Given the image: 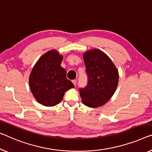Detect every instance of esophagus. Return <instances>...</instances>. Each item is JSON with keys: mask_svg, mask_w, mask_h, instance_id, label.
I'll use <instances>...</instances> for the list:
<instances>
[{"mask_svg": "<svg viewBox=\"0 0 152 152\" xmlns=\"http://www.w3.org/2000/svg\"><path fill=\"white\" fill-rule=\"evenodd\" d=\"M72 83H73L74 86H76V83H77V80H72Z\"/></svg>", "mask_w": 152, "mask_h": 152, "instance_id": "esophagus-1", "label": "esophagus"}]
</instances>
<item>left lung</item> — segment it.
<instances>
[{"mask_svg": "<svg viewBox=\"0 0 152 152\" xmlns=\"http://www.w3.org/2000/svg\"><path fill=\"white\" fill-rule=\"evenodd\" d=\"M88 82L80 88L84 104L97 108L111 98L118 85V71L110 58L98 49L91 50L83 54Z\"/></svg>", "mask_w": 152, "mask_h": 152, "instance_id": "obj_1", "label": "left lung"}]
</instances>
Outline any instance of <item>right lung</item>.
<instances>
[{
  "mask_svg": "<svg viewBox=\"0 0 152 152\" xmlns=\"http://www.w3.org/2000/svg\"><path fill=\"white\" fill-rule=\"evenodd\" d=\"M63 59L55 50L44 54L36 63L29 77L31 92L38 102L46 106L58 104L65 92L74 87L61 66Z\"/></svg>",
  "mask_w": 152,
  "mask_h": 152,
  "instance_id": "obj_1",
  "label": "right lung"
}]
</instances>
